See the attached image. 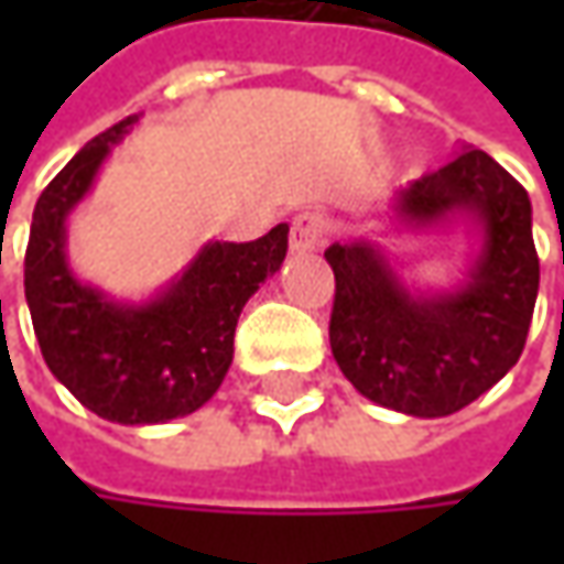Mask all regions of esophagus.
<instances>
[{
    "label": "esophagus",
    "instance_id": "esophagus-1",
    "mask_svg": "<svg viewBox=\"0 0 564 564\" xmlns=\"http://www.w3.org/2000/svg\"><path fill=\"white\" fill-rule=\"evenodd\" d=\"M326 216L323 213H316V209H304V213H297L292 219V250H314L323 245V238H326Z\"/></svg>",
    "mask_w": 564,
    "mask_h": 564
}]
</instances>
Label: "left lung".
Returning <instances> with one entry per match:
<instances>
[{
	"label": "left lung",
	"mask_w": 564,
	"mask_h": 564,
	"mask_svg": "<svg viewBox=\"0 0 564 564\" xmlns=\"http://www.w3.org/2000/svg\"><path fill=\"white\" fill-rule=\"evenodd\" d=\"M392 213L414 228L467 216L480 231V253L462 289L421 294L377 245H333V358L364 399L445 417L492 389L524 351L540 289L531 197L492 156L467 147L399 191Z\"/></svg>",
	"instance_id": "obj_1"
}]
</instances>
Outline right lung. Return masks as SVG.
I'll return each mask as SVG.
<instances>
[{
	"label": "right lung",
	"mask_w": 564,
	"mask_h": 564,
	"mask_svg": "<svg viewBox=\"0 0 564 564\" xmlns=\"http://www.w3.org/2000/svg\"><path fill=\"white\" fill-rule=\"evenodd\" d=\"M134 121L128 116L97 134L46 185L24 253V294L46 367L84 408L131 426L185 417L216 395L241 307L289 250L285 223L245 245L209 241L147 304H119L77 282L65 257V219Z\"/></svg>",
	"instance_id": "add662e5"
}]
</instances>
